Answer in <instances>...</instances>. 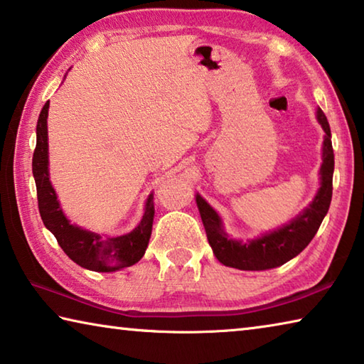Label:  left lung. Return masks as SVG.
<instances>
[{
  "mask_svg": "<svg viewBox=\"0 0 364 364\" xmlns=\"http://www.w3.org/2000/svg\"><path fill=\"white\" fill-rule=\"evenodd\" d=\"M316 119L324 130L323 164L319 168V189L311 204L300 212L292 221L274 231L264 232L247 242L232 239L225 232L223 220L217 210L200 194H196V204L204 223L208 244L213 255L225 267L262 271L281 267L292 260L315 237L321 226L332 199V175H334V151H332L331 128L321 109L316 110Z\"/></svg>",
  "mask_w": 364,
  "mask_h": 364,
  "instance_id": "1",
  "label": "left lung"
}]
</instances>
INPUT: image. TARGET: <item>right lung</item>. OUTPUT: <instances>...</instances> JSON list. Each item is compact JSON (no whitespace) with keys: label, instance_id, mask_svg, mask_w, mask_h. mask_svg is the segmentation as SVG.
Returning <instances> with one entry per match:
<instances>
[{"label":"right lung","instance_id":"1","mask_svg":"<svg viewBox=\"0 0 364 364\" xmlns=\"http://www.w3.org/2000/svg\"><path fill=\"white\" fill-rule=\"evenodd\" d=\"M48 109L49 101L43 106L38 123H36V147L32 160L43 223L54 234L67 257L82 268L97 271V273H112V271L138 263L144 255L152 232L154 193L147 196L143 218L138 226L122 236H101L97 232L72 225L60 208L58 194L49 180Z\"/></svg>","mask_w":364,"mask_h":364}]
</instances>
